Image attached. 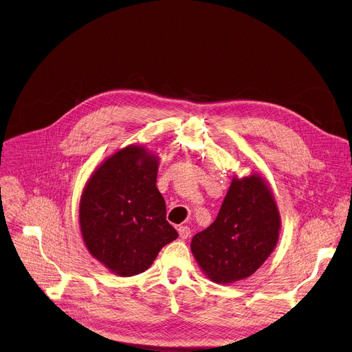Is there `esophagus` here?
Listing matches in <instances>:
<instances>
[{
  "label": "esophagus",
  "mask_w": 352,
  "mask_h": 352,
  "mask_svg": "<svg viewBox=\"0 0 352 352\" xmlns=\"http://www.w3.org/2000/svg\"><path fill=\"white\" fill-rule=\"evenodd\" d=\"M178 233H179V237L182 240H185V239H188L190 236V229L188 226H179L178 228Z\"/></svg>",
  "instance_id": "esophagus-1"
}]
</instances>
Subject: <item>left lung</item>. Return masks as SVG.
Listing matches in <instances>:
<instances>
[{"mask_svg":"<svg viewBox=\"0 0 352 352\" xmlns=\"http://www.w3.org/2000/svg\"><path fill=\"white\" fill-rule=\"evenodd\" d=\"M280 229L276 202L260 175L234 178L216 220L194 236L190 250L216 283L244 279L274 251Z\"/></svg>","mask_w":352,"mask_h":352,"instance_id":"left-lung-1","label":"left lung"}]
</instances>
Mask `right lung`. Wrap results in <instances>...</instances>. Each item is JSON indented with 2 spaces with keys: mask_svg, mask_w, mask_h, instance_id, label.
Instances as JSON below:
<instances>
[{
  "mask_svg": "<svg viewBox=\"0 0 352 352\" xmlns=\"http://www.w3.org/2000/svg\"><path fill=\"white\" fill-rule=\"evenodd\" d=\"M158 162L142 146L111 155L87 182L80 226L88 251L119 276L144 272L178 237L155 186Z\"/></svg>",
  "mask_w": 352,
  "mask_h": 352,
  "instance_id": "add662e5",
  "label": "right lung"
}]
</instances>
